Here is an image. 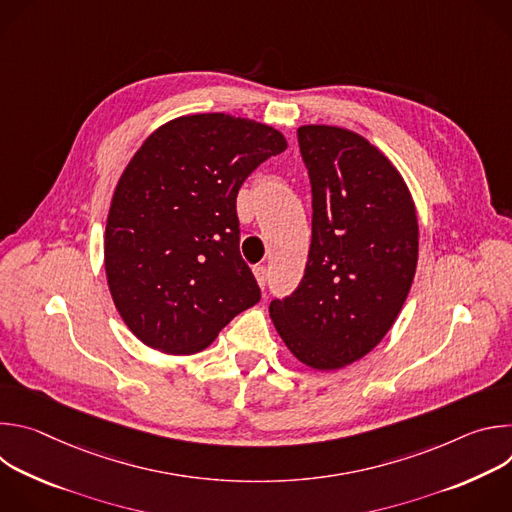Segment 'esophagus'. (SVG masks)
Wrapping results in <instances>:
<instances>
[{"label": "esophagus", "instance_id": "esophagus-1", "mask_svg": "<svg viewBox=\"0 0 512 512\" xmlns=\"http://www.w3.org/2000/svg\"><path fill=\"white\" fill-rule=\"evenodd\" d=\"M253 275H255V279H257V283H259V287H265V285H267V277H269L267 267H263V265L253 267Z\"/></svg>", "mask_w": 512, "mask_h": 512}]
</instances>
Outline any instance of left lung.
I'll return each instance as SVG.
<instances>
[{"instance_id": "left-lung-1", "label": "left lung", "mask_w": 512, "mask_h": 512, "mask_svg": "<svg viewBox=\"0 0 512 512\" xmlns=\"http://www.w3.org/2000/svg\"><path fill=\"white\" fill-rule=\"evenodd\" d=\"M312 184V245L294 294L269 316L285 346L316 371L369 354L391 330L413 283L419 251L411 192L391 160L362 135L302 125Z\"/></svg>"}]
</instances>
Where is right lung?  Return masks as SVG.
Instances as JSON below:
<instances>
[{"mask_svg": "<svg viewBox=\"0 0 512 512\" xmlns=\"http://www.w3.org/2000/svg\"><path fill=\"white\" fill-rule=\"evenodd\" d=\"M285 148L277 129L225 113L172 119L141 143L113 192L105 273L143 344L200 352L261 300L239 251L237 194Z\"/></svg>", "mask_w": 512, "mask_h": 512, "instance_id": "add662e5", "label": "right lung"}]
</instances>
